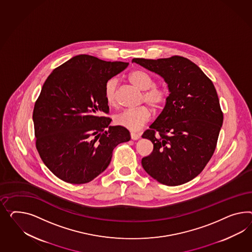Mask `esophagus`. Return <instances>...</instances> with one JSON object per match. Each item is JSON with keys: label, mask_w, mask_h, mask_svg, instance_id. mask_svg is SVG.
Returning a JSON list of instances; mask_svg holds the SVG:
<instances>
[{"label": "esophagus", "mask_w": 252, "mask_h": 252, "mask_svg": "<svg viewBox=\"0 0 252 252\" xmlns=\"http://www.w3.org/2000/svg\"><path fill=\"white\" fill-rule=\"evenodd\" d=\"M130 136H131V139L137 140V139L140 137V135H139V134H136V133H131Z\"/></svg>", "instance_id": "esophagus-1"}]
</instances>
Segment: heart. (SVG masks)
Returning a JSON list of instances; mask_svg holds the SVG:
<instances>
[{"label": "heart", "instance_id": "b5f03b06", "mask_svg": "<svg viewBox=\"0 0 252 252\" xmlns=\"http://www.w3.org/2000/svg\"><path fill=\"white\" fill-rule=\"evenodd\" d=\"M129 81L135 87L144 91L142 102H147L153 109H159L163 106L168 99L166 89L154 85V80L149 73L140 69H136L129 74ZM117 83L115 79L106 82L104 87V98L110 107H116ZM151 118V111L148 106H141L134 110H126L117 114L114 117L116 126H122L130 131H138L149 122Z\"/></svg>", "mask_w": 252, "mask_h": 252}]
</instances>
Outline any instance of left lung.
<instances>
[{
  "label": "left lung",
  "mask_w": 252,
  "mask_h": 252,
  "mask_svg": "<svg viewBox=\"0 0 252 252\" xmlns=\"http://www.w3.org/2000/svg\"><path fill=\"white\" fill-rule=\"evenodd\" d=\"M132 62L161 76L170 92L162 112L142 135L153 144L141 160L144 170L165 185L188 183L204 170L217 147L223 124L217 90L196 64L181 56Z\"/></svg>",
  "instance_id": "obj_1"
}]
</instances>
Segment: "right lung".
Segmentation results:
<instances>
[{"instance_id": "1", "label": "right lung", "mask_w": 252, "mask_h": 252, "mask_svg": "<svg viewBox=\"0 0 252 252\" xmlns=\"http://www.w3.org/2000/svg\"><path fill=\"white\" fill-rule=\"evenodd\" d=\"M127 62L78 55L48 76L33 112L35 147L62 181L87 184L108 167L113 150L130 140L129 131L109 126L104 87Z\"/></svg>"}]
</instances>
